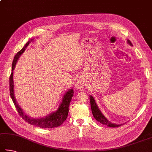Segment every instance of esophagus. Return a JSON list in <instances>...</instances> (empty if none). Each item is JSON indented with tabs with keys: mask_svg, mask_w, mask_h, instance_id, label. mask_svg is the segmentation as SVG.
Returning <instances> with one entry per match:
<instances>
[{
	"mask_svg": "<svg viewBox=\"0 0 152 152\" xmlns=\"http://www.w3.org/2000/svg\"><path fill=\"white\" fill-rule=\"evenodd\" d=\"M84 81L83 80V79H82L80 78H78L76 80V88H78V89H80V88H83L84 86Z\"/></svg>",
	"mask_w": 152,
	"mask_h": 152,
	"instance_id": "34e87169",
	"label": "esophagus"
}]
</instances>
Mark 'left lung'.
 Segmentation results:
<instances>
[{
    "label": "left lung",
    "instance_id": "1",
    "mask_svg": "<svg viewBox=\"0 0 152 152\" xmlns=\"http://www.w3.org/2000/svg\"><path fill=\"white\" fill-rule=\"evenodd\" d=\"M127 42H128V43L129 45L132 46V44L129 40H127ZM90 100L91 109H92V114L96 120L98 121V122H100L101 124H104V125H106L109 127H111V128H116V127H119L120 126H122V124H114L111 122L104 116V115L102 113L100 110L99 109L98 105L96 104L94 98H93V96L92 95L90 96Z\"/></svg>",
    "mask_w": 152,
    "mask_h": 152
}]
</instances>
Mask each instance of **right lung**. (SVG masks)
I'll return each mask as SVG.
<instances>
[{
	"label": "right lung",
	"instance_id": "add662e5",
	"mask_svg": "<svg viewBox=\"0 0 152 152\" xmlns=\"http://www.w3.org/2000/svg\"><path fill=\"white\" fill-rule=\"evenodd\" d=\"M34 40V39L30 40L28 42H27L24 47L20 50V51L17 52V54L15 55V58H14L12 64V72H11L10 76V97L14 102V104L16 107V110L18 112L20 116L23 118V119L28 122V124H31L33 126H36L37 127H39L40 128H56V127L60 126L64 121L66 120L69 111V106H70V101L72 100V98L74 96V90L72 88L69 89L65 93L62 98V102L60 104V106L57 109L56 111L54 112H52L51 114L46 115L45 118H34L29 116L28 115L26 114L25 113L19 106L15 98V84H14V80H13V71L15 70L16 62H17L19 57L20 55L23 53L25 50L27 46H28L30 42Z\"/></svg>",
	"mask_w": 152,
	"mask_h": 152
}]
</instances>
